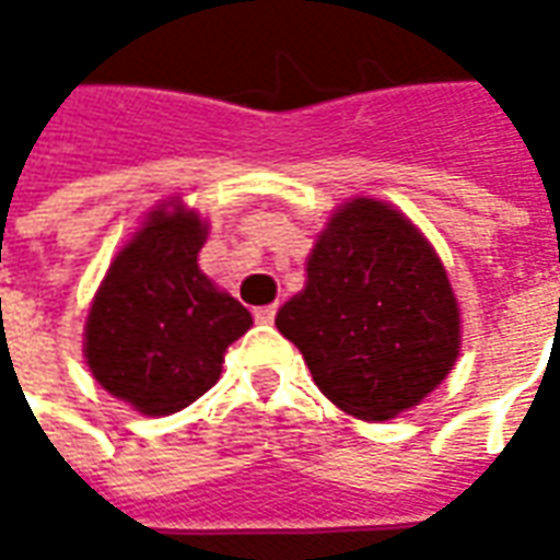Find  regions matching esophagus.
<instances>
[{
  "label": "esophagus",
  "instance_id": "1",
  "mask_svg": "<svg viewBox=\"0 0 560 560\" xmlns=\"http://www.w3.org/2000/svg\"><path fill=\"white\" fill-rule=\"evenodd\" d=\"M276 312H279V305H260V308H255V320L257 324H272Z\"/></svg>",
  "mask_w": 560,
  "mask_h": 560
}]
</instances>
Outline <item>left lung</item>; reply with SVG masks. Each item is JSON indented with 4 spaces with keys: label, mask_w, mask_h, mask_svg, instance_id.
<instances>
[{
    "label": "left lung",
    "mask_w": 560,
    "mask_h": 560,
    "mask_svg": "<svg viewBox=\"0 0 560 560\" xmlns=\"http://www.w3.org/2000/svg\"><path fill=\"white\" fill-rule=\"evenodd\" d=\"M320 393L360 420L425 399L458 357V305L444 264L411 221L357 197L329 219L305 291L276 315Z\"/></svg>",
    "instance_id": "1"
}]
</instances>
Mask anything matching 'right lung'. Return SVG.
Returning a JSON list of instances; mask_svg holds the SVG:
<instances>
[{
    "label": "right lung",
    "instance_id": "1",
    "mask_svg": "<svg viewBox=\"0 0 560 560\" xmlns=\"http://www.w3.org/2000/svg\"><path fill=\"white\" fill-rule=\"evenodd\" d=\"M207 224L155 209L116 255L86 320L95 381L140 413L164 417L200 399L221 375L228 345L252 315L197 267Z\"/></svg>",
    "mask_w": 560,
    "mask_h": 560
}]
</instances>
